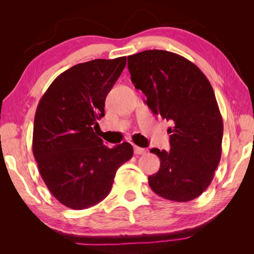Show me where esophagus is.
Instances as JSON below:
<instances>
[{
	"mask_svg": "<svg viewBox=\"0 0 254 254\" xmlns=\"http://www.w3.org/2000/svg\"><path fill=\"white\" fill-rule=\"evenodd\" d=\"M134 153H135V155H145L146 150L144 148H141V147H137V146H134Z\"/></svg>",
	"mask_w": 254,
	"mask_h": 254,
	"instance_id": "34e87169",
	"label": "esophagus"
}]
</instances>
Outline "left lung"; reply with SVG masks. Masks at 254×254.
Instances as JSON below:
<instances>
[{
	"instance_id": "obj_1",
	"label": "left lung",
	"mask_w": 254,
	"mask_h": 254,
	"mask_svg": "<svg viewBox=\"0 0 254 254\" xmlns=\"http://www.w3.org/2000/svg\"><path fill=\"white\" fill-rule=\"evenodd\" d=\"M128 70L150 110L173 123L171 149H150L161 163L149 187L168 200H193L210 186L221 156L224 124L211 83L197 65L167 51L128 56Z\"/></svg>"
}]
</instances>
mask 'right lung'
<instances>
[{"instance_id": "obj_1", "label": "right lung", "mask_w": 254, "mask_h": 254, "mask_svg": "<svg viewBox=\"0 0 254 254\" xmlns=\"http://www.w3.org/2000/svg\"><path fill=\"white\" fill-rule=\"evenodd\" d=\"M125 65L126 57L76 64L51 83L38 104L34 157L53 196L70 209L104 200L119 167L133 155L129 143L109 148L96 133L106 97Z\"/></svg>"}]
</instances>
